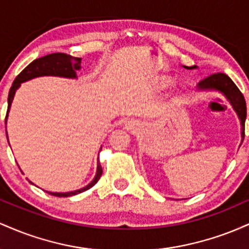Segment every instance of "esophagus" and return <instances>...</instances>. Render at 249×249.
Segmentation results:
<instances>
[{
    "label": "esophagus",
    "mask_w": 249,
    "mask_h": 249,
    "mask_svg": "<svg viewBox=\"0 0 249 249\" xmlns=\"http://www.w3.org/2000/svg\"><path fill=\"white\" fill-rule=\"evenodd\" d=\"M125 128L130 130L131 132H136L141 128V124H139L138 121H134V119H131V121H127L125 123Z\"/></svg>",
    "instance_id": "esophagus-1"
}]
</instances>
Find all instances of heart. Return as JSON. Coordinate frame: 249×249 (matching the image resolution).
Instances as JSON below:
<instances>
[{
    "label": "heart",
    "instance_id": "obj_1",
    "mask_svg": "<svg viewBox=\"0 0 249 249\" xmlns=\"http://www.w3.org/2000/svg\"><path fill=\"white\" fill-rule=\"evenodd\" d=\"M170 83H171V79L168 78V77H160V78L158 79V84L160 85V87H167Z\"/></svg>",
    "mask_w": 249,
    "mask_h": 249
}]
</instances>
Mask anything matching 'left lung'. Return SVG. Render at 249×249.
Instances as JSON below:
<instances>
[{
    "label": "left lung",
    "instance_id": "left-lung-1",
    "mask_svg": "<svg viewBox=\"0 0 249 249\" xmlns=\"http://www.w3.org/2000/svg\"><path fill=\"white\" fill-rule=\"evenodd\" d=\"M196 67H186V69H194ZM199 89H211V90H218L220 92H222L227 97L228 101L231 102V104L233 105L234 110L238 113L240 121H241V137L242 142L245 138V122H246V116H247V108H246V101L245 97L241 93V91L239 90L238 87L234 84V82L225 73L218 72L213 73V75L206 77V78L201 79L199 82Z\"/></svg>",
    "mask_w": 249,
    "mask_h": 249
}]
</instances>
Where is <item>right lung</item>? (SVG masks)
<instances>
[{
  "mask_svg": "<svg viewBox=\"0 0 249 249\" xmlns=\"http://www.w3.org/2000/svg\"><path fill=\"white\" fill-rule=\"evenodd\" d=\"M81 61L82 58L79 57H73L71 55H67V53H50V55L43 56L41 58H37L35 61H33L28 65L27 68H24L21 72L18 73V76L16 77L15 81H14L13 85H11L9 95H8V110L7 115H5V123H7V117L8 112H9V108L13 102L14 95H15L16 90L18 89L21 83L25 81H29L31 78H35L38 76H61V77H69V78H75L76 77V70L81 69ZM8 139V136H7ZM103 173L101 164H98L97 166V173L95 179L84 188L75 191V192H68V193H53V192H48L51 196H75V194L82 193L84 191L89 190L92 186H95L99 179H101Z\"/></svg>",
  "mask_w": 249,
  "mask_h": 249,
  "instance_id": "obj_1",
  "label": "right lung"
}]
</instances>
